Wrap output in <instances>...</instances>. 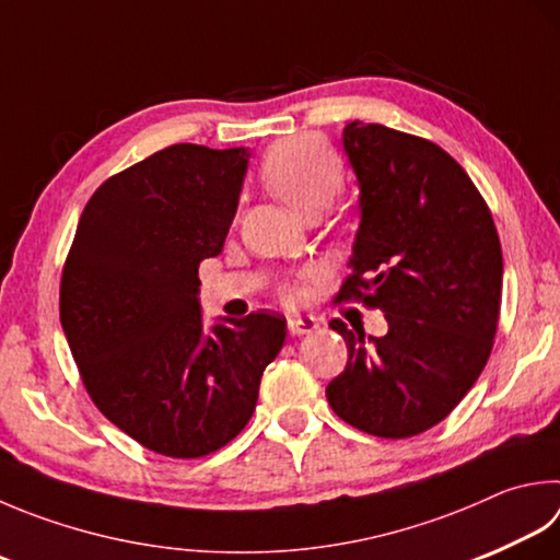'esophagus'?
<instances>
[{
	"mask_svg": "<svg viewBox=\"0 0 560 560\" xmlns=\"http://www.w3.org/2000/svg\"><path fill=\"white\" fill-rule=\"evenodd\" d=\"M319 322L314 319V316H290L288 319V331L290 336H304V334H312Z\"/></svg>",
	"mask_w": 560,
	"mask_h": 560,
	"instance_id": "34e87169",
	"label": "esophagus"
}]
</instances>
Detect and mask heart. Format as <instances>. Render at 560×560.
Returning a JSON list of instances; mask_svg holds the SVG:
<instances>
[{
  "instance_id": "heart-1",
  "label": "heart",
  "mask_w": 560,
  "mask_h": 560,
  "mask_svg": "<svg viewBox=\"0 0 560 560\" xmlns=\"http://www.w3.org/2000/svg\"><path fill=\"white\" fill-rule=\"evenodd\" d=\"M260 180L300 217L314 221L341 192L343 165L319 139H290L266 155Z\"/></svg>"
}]
</instances>
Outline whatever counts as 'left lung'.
<instances>
[{
    "mask_svg": "<svg viewBox=\"0 0 560 560\" xmlns=\"http://www.w3.org/2000/svg\"><path fill=\"white\" fill-rule=\"evenodd\" d=\"M341 143L361 221L339 298L377 307L387 334L329 324L348 363L326 399L365 434L417 436L451 415L488 363L502 298L500 236L468 173L436 143L363 121L346 124Z\"/></svg>",
    "mask_w": 560,
    "mask_h": 560,
    "instance_id": "left-lung-1",
    "label": "left lung"
}]
</instances>
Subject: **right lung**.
<instances>
[{
    "label": "right lung",
    "instance_id": "add662e5",
    "mask_svg": "<svg viewBox=\"0 0 560 560\" xmlns=\"http://www.w3.org/2000/svg\"><path fill=\"white\" fill-rule=\"evenodd\" d=\"M248 149L175 143L109 177L84 207L60 280V324L92 402L141 446L199 458L258 402L284 316L207 329L197 268L224 248Z\"/></svg>",
    "mask_w": 560,
    "mask_h": 560
}]
</instances>
